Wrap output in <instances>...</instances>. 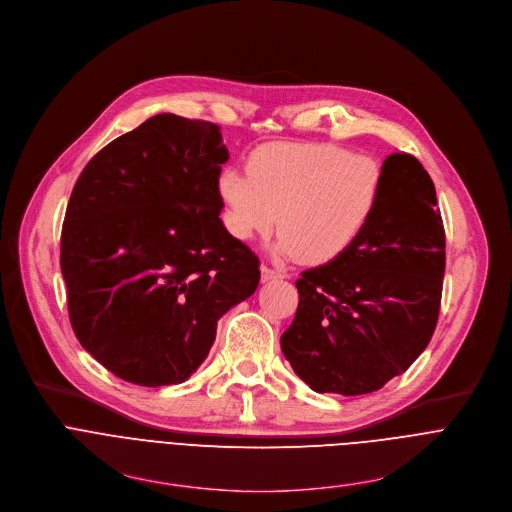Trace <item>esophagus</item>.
Listing matches in <instances>:
<instances>
[{"label":"esophagus","mask_w":512,"mask_h":512,"mask_svg":"<svg viewBox=\"0 0 512 512\" xmlns=\"http://www.w3.org/2000/svg\"><path fill=\"white\" fill-rule=\"evenodd\" d=\"M260 272H262V280H264V282H268V280H278V278H285V272L274 270V268H270V266H266V264H262Z\"/></svg>","instance_id":"1"}]
</instances>
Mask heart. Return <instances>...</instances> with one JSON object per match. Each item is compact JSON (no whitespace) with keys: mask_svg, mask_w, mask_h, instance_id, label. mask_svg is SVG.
Here are the masks:
<instances>
[{"mask_svg":"<svg viewBox=\"0 0 512 512\" xmlns=\"http://www.w3.org/2000/svg\"><path fill=\"white\" fill-rule=\"evenodd\" d=\"M225 225L240 242L268 236L276 254L321 264L344 254L364 230L380 193V168L364 154L325 142H272L248 158V175L217 179Z\"/></svg>","mask_w":512,"mask_h":512,"instance_id":"1","label":"heart"}]
</instances>
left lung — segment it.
<instances>
[{"mask_svg":"<svg viewBox=\"0 0 512 512\" xmlns=\"http://www.w3.org/2000/svg\"><path fill=\"white\" fill-rule=\"evenodd\" d=\"M435 205L423 164L392 152L382 162L378 201L356 242L295 282L299 307L280 350L315 392H374L427 348L445 272V234Z\"/></svg>","mask_w":512,"mask_h":512,"instance_id":"obj_1","label":"left lung"}]
</instances>
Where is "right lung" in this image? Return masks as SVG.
Returning <instances> with one entry per match:
<instances>
[{
  "label": "right lung",
  "mask_w": 512,
  "mask_h": 512,
  "mask_svg": "<svg viewBox=\"0 0 512 512\" xmlns=\"http://www.w3.org/2000/svg\"><path fill=\"white\" fill-rule=\"evenodd\" d=\"M219 126L158 113L83 168L61 236L69 317L81 346L140 386L185 382L217 321L254 295V252L225 230Z\"/></svg>",
  "instance_id": "right-lung-1"
}]
</instances>
